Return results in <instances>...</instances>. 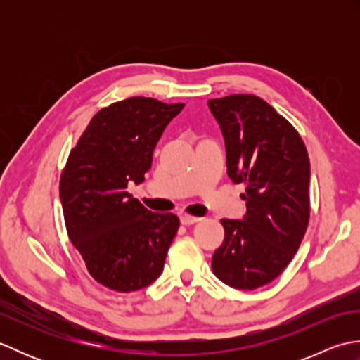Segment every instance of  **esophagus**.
Returning <instances> with one entry per match:
<instances>
[{
    "label": "esophagus",
    "mask_w": 360,
    "mask_h": 360,
    "mask_svg": "<svg viewBox=\"0 0 360 360\" xmlns=\"http://www.w3.org/2000/svg\"><path fill=\"white\" fill-rule=\"evenodd\" d=\"M179 219H181V223L184 224V226H190V224H195V223H198V221H200L201 218L192 217V215H187V213H184V215H181V217H179Z\"/></svg>",
    "instance_id": "esophagus-1"
}]
</instances>
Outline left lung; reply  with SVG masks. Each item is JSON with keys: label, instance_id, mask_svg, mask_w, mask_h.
Listing matches in <instances>:
<instances>
[{"label": "left lung", "instance_id": "1", "mask_svg": "<svg viewBox=\"0 0 360 360\" xmlns=\"http://www.w3.org/2000/svg\"><path fill=\"white\" fill-rule=\"evenodd\" d=\"M209 108L226 143L227 174L244 184L243 219H221L224 241L212 258L217 277L257 289L286 269L309 223V158L297 129L263 98L232 94Z\"/></svg>", "mask_w": 360, "mask_h": 360}]
</instances>
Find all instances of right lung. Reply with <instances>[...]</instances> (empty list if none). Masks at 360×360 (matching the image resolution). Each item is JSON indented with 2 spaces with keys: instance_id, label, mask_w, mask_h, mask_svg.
Returning a JSON list of instances; mask_svg holds the SVG:
<instances>
[{
  "instance_id": "right-lung-1",
  "label": "right lung",
  "mask_w": 360,
  "mask_h": 360,
  "mask_svg": "<svg viewBox=\"0 0 360 360\" xmlns=\"http://www.w3.org/2000/svg\"><path fill=\"white\" fill-rule=\"evenodd\" d=\"M184 103L129 97L102 108L71 150L60 178L65 224L88 272L101 285L131 292L164 269L179 227L173 213H155L127 192L151 168L159 137Z\"/></svg>"
}]
</instances>
